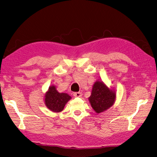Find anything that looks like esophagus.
I'll return each instance as SVG.
<instances>
[{"label": "esophagus", "mask_w": 157, "mask_h": 157, "mask_svg": "<svg viewBox=\"0 0 157 157\" xmlns=\"http://www.w3.org/2000/svg\"><path fill=\"white\" fill-rule=\"evenodd\" d=\"M82 94L81 92H75V93H73V95L75 97H80V96H82Z\"/></svg>", "instance_id": "34e87169"}]
</instances>
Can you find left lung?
Listing matches in <instances>:
<instances>
[{
    "label": "left lung",
    "instance_id": "8db88e82",
    "mask_svg": "<svg viewBox=\"0 0 157 157\" xmlns=\"http://www.w3.org/2000/svg\"><path fill=\"white\" fill-rule=\"evenodd\" d=\"M116 94L111 89H108L101 82H96L93 86L89 102L95 112L99 113L113 105L115 101Z\"/></svg>",
    "mask_w": 157,
    "mask_h": 157
}]
</instances>
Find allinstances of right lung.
Wrapping results in <instances>:
<instances>
[{"mask_svg":"<svg viewBox=\"0 0 157 157\" xmlns=\"http://www.w3.org/2000/svg\"><path fill=\"white\" fill-rule=\"evenodd\" d=\"M71 96L66 94L58 92L54 86H50L46 95L45 103L50 110L55 112H59L64 108L66 102L71 99Z\"/></svg>","mask_w":157,"mask_h":157,"instance_id":"obj_1","label":"right lung"}]
</instances>
